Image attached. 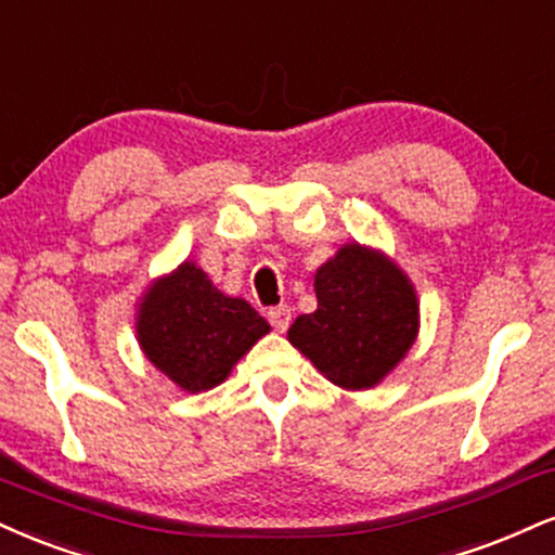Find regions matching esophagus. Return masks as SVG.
I'll list each match as a JSON object with an SVG mask.
<instances>
[{
    "label": "esophagus",
    "instance_id": "1",
    "mask_svg": "<svg viewBox=\"0 0 555 555\" xmlns=\"http://www.w3.org/2000/svg\"><path fill=\"white\" fill-rule=\"evenodd\" d=\"M269 320H271L273 328H276L279 333H284L286 328H289V323H292V310H289V307H286V305L271 307V310H269Z\"/></svg>",
    "mask_w": 555,
    "mask_h": 555
}]
</instances>
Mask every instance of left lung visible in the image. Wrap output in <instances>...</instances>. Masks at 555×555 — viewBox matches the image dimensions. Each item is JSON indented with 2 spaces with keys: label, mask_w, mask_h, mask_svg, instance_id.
<instances>
[{
  "label": "left lung",
  "mask_w": 555,
  "mask_h": 555,
  "mask_svg": "<svg viewBox=\"0 0 555 555\" xmlns=\"http://www.w3.org/2000/svg\"><path fill=\"white\" fill-rule=\"evenodd\" d=\"M318 310L289 344L341 390H372L403 362L422 328L416 286L387 253L346 243L315 271Z\"/></svg>",
  "instance_id": "obj_1"
}]
</instances>
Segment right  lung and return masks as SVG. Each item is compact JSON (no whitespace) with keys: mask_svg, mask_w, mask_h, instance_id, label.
Returning a JSON list of instances; mask_svg holds the SVG:
<instances>
[{"mask_svg":"<svg viewBox=\"0 0 555 555\" xmlns=\"http://www.w3.org/2000/svg\"><path fill=\"white\" fill-rule=\"evenodd\" d=\"M139 349L183 392H206L271 331L243 297L217 289L196 260L146 284L133 315Z\"/></svg>","mask_w":555,"mask_h":555,"instance_id":"1","label":"right lung"}]
</instances>
